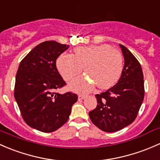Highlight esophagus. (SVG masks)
Returning a JSON list of instances; mask_svg holds the SVG:
<instances>
[{"label":"esophagus","mask_w":160,"mask_h":160,"mask_svg":"<svg viewBox=\"0 0 160 160\" xmlns=\"http://www.w3.org/2000/svg\"><path fill=\"white\" fill-rule=\"evenodd\" d=\"M85 97H86V95H82V94H81V95H78V99H79V100L84 99V98H85Z\"/></svg>","instance_id":"34e87169"}]
</instances>
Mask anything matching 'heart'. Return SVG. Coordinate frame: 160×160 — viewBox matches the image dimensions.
<instances>
[{"mask_svg": "<svg viewBox=\"0 0 160 160\" xmlns=\"http://www.w3.org/2000/svg\"><path fill=\"white\" fill-rule=\"evenodd\" d=\"M90 77H81L70 84V88L78 92H90L95 86L101 89L111 88L122 75V55L119 51L108 44L78 47L75 55L62 54L57 60V68L67 82L72 81L82 72Z\"/></svg>", "mask_w": 160, "mask_h": 160, "instance_id": "heart-1", "label": "heart"}]
</instances>
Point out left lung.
I'll list each match as a JSON object with an SVG mask.
<instances>
[{
    "label": "left lung",
    "instance_id": "obj_1",
    "mask_svg": "<svg viewBox=\"0 0 160 160\" xmlns=\"http://www.w3.org/2000/svg\"><path fill=\"white\" fill-rule=\"evenodd\" d=\"M125 64L116 85L95 95L96 108L90 111V119L98 129L113 132L131 124L137 116L145 95L142 67L129 50L119 44Z\"/></svg>",
    "mask_w": 160,
    "mask_h": 160
}]
</instances>
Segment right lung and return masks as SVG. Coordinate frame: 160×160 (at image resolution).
I'll list each match as a JSON object with an SVG mask.
<instances>
[{"mask_svg": "<svg viewBox=\"0 0 160 160\" xmlns=\"http://www.w3.org/2000/svg\"><path fill=\"white\" fill-rule=\"evenodd\" d=\"M68 48L55 41L42 42L22 59L18 69L14 98L21 116L29 126L43 132L62 127L78 100L75 93L56 92L66 85L56 60Z\"/></svg>", "mask_w": 160, "mask_h": 160, "instance_id": "1", "label": "right lung"}]
</instances>
